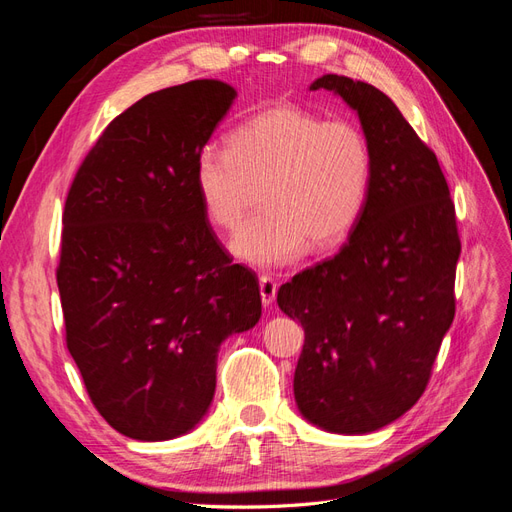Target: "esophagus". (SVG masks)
Here are the masks:
<instances>
[{"instance_id":"1","label":"esophagus","mask_w":512,"mask_h":512,"mask_svg":"<svg viewBox=\"0 0 512 512\" xmlns=\"http://www.w3.org/2000/svg\"><path fill=\"white\" fill-rule=\"evenodd\" d=\"M258 282H260V299L269 307L277 297V282L271 275H260Z\"/></svg>"}]
</instances>
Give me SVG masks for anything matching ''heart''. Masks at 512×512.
Returning <instances> with one entry per match:
<instances>
[{"label": "heart", "instance_id": "obj_1", "mask_svg": "<svg viewBox=\"0 0 512 512\" xmlns=\"http://www.w3.org/2000/svg\"><path fill=\"white\" fill-rule=\"evenodd\" d=\"M374 158L365 132L348 119L324 121L297 104H273L205 145L194 160V188L207 218L241 224L262 188V211L237 230L230 250L260 267L288 265L307 247L344 243L367 203Z\"/></svg>", "mask_w": 512, "mask_h": 512}]
</instances>
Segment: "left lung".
Masks as SVG:
<instances>
[{
    "label": "left lung",
    "instance_id": "1",
    "mask_svg": "<svg viewBox=\"0 0 512 512\" xmlns=\"http://www.w3.org/2000/svg\"><path fill=\"white\" fill-rule=\"evenodd\" d=\"M359 115L374 158L367 203L333 258L294 275L277 305L305 331L294 401L331 433H369L423 395L455 318L461 241L442 168L374 85L324 74Z\"/></svg>",
    "mask_w": 512,
    "mask_h": 512
}]
</instances>
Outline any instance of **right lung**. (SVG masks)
I'll list each match as a JSON object with an SVG mask.
<instances>
[{"mask_svg": "<svg viewBox=\"0 0 512 512\" xmlns=\"http://www.w3.org/2000/svg\"><path fill=\"white\" fill-rule=\"evenodd\" d=\"M235 98L200 79L138 100L108 123L66 198V344L91 404L132 440H173L203 421L222 342L260 318L258 277L232 265L192 177Z\"/></svg>", "mask_w": 512, "mask_h": 512, "instance_id": "add662e5", "label": "right lung"}]
</instances>
